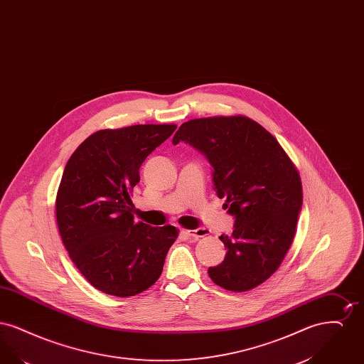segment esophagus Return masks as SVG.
Here are the masks:
<instances>
[{"label": "esophagus", "mask_w": 364, "mask_h": 364, "mask_svg": "<svg viewBox=\"0 0 364 364\" xmlns=\"http://www.w3.org/2000/svg\"><path fill=\"white\" fill-rule=\"evenodd\" d=\"M187 235L192 237V239H199V237H205L208 236V230L206 228H198V229H192V230H187Z\"/></svg>", "instance_id": "1"}]
</instances>
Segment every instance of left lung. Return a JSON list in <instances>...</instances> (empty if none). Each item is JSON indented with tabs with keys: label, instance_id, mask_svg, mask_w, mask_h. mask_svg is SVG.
Returning a JSON list of instances; mask_svg holds the SVG:
<instances>
[{
	"label": "left lung",
	"instance_id": "left-lung-1",
	"mask_svg": "<svg viewBox=\"0 0 364 364\" xmlns=\"http://www.w3.org/2000/svg\"><path fill=\"white\" fill-rule=\"evenodd\" d=\"M198 150L213 169V186L233 215L228 252L208 276L226 291L245 292L270 277L294 242L303 205L301 181L277 139L244 117H208L181 124L172 143Z\"/></svg>",
	"mask_w": 364,
	"mask_h": 364
}]
</instances>
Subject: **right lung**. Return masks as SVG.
<instances>
[{
    "instance_id": "right-lung-1",
    "label": "right lung",
    "mask_w": 364,
    "mask_h": 364,
    "mask_svg": "<svg viewBox=\"0 0 364 364\" xmlns=\"http://www.w3.org/2000/svg\"><path fill=\"white\" fill-rule=\"evenodd\" d=\"M176 128L144 124L102 129L67 162L55 199L57 225L70 259L101 292L134 296L162 273L177 230L135 223L131 192L143 161Z\"/></svg>"
}]
</instances>
